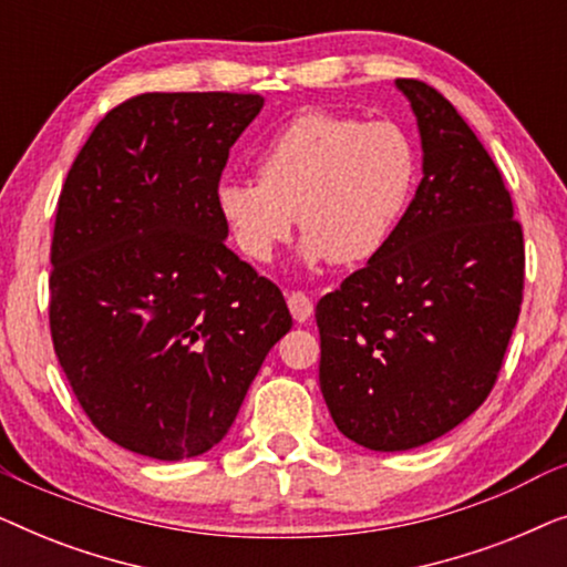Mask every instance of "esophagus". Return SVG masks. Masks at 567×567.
I'll return each instance as SVG.
<instances>
[{
	"label": "esophagus",
	"mask_w": 567,
	"mask_h": 567,
	"mask_svg": "<svg viewBox=\"0 0 567 567\" xmlns=\"http://www.w3.org/2000/svg\"><path fill=\"white\" fill-rule=\"evenodd\" d=\"M286 301H289L291 317L297 322H307L309 317H312V312H315L312 299H309L305 291H289V293H286Z\"/></svg>",
	"instance_id": "esophagus-1"
}]
</instances>
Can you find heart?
<instances>
[{
	"label": "heart",
	"mask_w": 567,
	"mask_h": 567,
	"mask_svg": "<svg viewBox=\"0 0 567 567\" xmlns=\"http://www.w3.org/2000/svg\"><path fill=\"white\" fill-rule=\"evenodd\" d=\"M255 169L258 181L221 177L214 190L216 214L247 260H274L299 216L307 266H359L400 227L417 150L398 123L307 111L262 144Z\"/></svg>",
	"instance_id": "heart-1"
}]
</instances>
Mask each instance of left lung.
I'll return each mask as SVG.
<instances>
[{
	"instance_id": "obj_1",
	"label": "left lung",
	"mask_w": 567,
	"mask_h": 567,
	"mask_svg": "<svg viewBox=\"0 0 567 567\" xmlns=\"http://www.w3.org/2000/svg\"><path fill=\"white\" fill-rule=\"evenodd\" d=\"M423 181L382 250L317 305L320 390L338 431L408 452L475 413L498 379L524 289V235L503 177L456 107L398 80Z\"/></svg>"
}]
</instances>
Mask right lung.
I'll return each mask as SVG.
<instances>
[{"label": "right lung", "instance_id": "right-lung-1", "mask_svg": "<svg viewBox=\"0 0 567 567\" xmlns=\"http://www.w3.org/2000/svg\"><path fill=\"white\" fill-rule=\"evenodd\" d=\"M266 100L146 92L76 154L51 243V338L92 425L162 462L227 436L270 348L284 293L224 245L214 190Z\"/></svg>", "mask_w": 567, "mask_h": 567}]
</instances>
